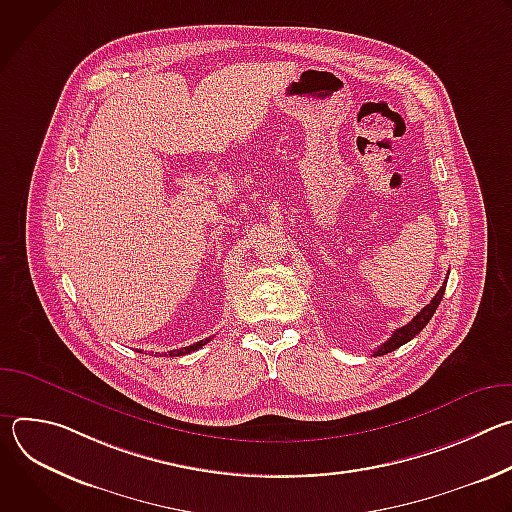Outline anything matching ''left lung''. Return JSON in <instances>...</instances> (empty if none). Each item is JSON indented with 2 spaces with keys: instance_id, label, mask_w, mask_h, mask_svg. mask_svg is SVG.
I'll return each mask as SVG.
<instances>
[{
  "instance_id": "obj_1",
  "label": "left lung",
  "mask_w": 512,
  "mask_h": 512,
  "mask_svg": "<svg viewBox=\"0 0 512 512\" xmlns=\"http://www.w3.org/2000/svg\"><path fill=\"white\" fill-rule=\"evenodd\" d=\"M444 291H446V283H444L440 289H437V294L433 296V300H431L409 324H405V326H401L399 330H395L393 336L373 352V356H383V354L393 352L395 348L407 344L409 340H413V338L427 326V322L431 320V316H433V312L437 310V306H440V302H442V298H444Z\"/></svg>"
}]
</instances>
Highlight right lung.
<instances>
[{
  "mask_svg": "<svg viewBox=\"0 0 512 512\" xmlns=\"http://www.w3.org/2000/svg\"><path fill=\"white\" fill-rule=\"evenodd\" d=\"M206 342H210V338H204V340H200V342H196V344H190V346H184V348H180V350H170L168 354H170V356H182V354H190V352H194V350L202 348Z\"/></svg>",
  "mask_w": 512,
  "mask_h": 512,
  "instance_id": "add662e5",
  "label": "right lung"
}]
</instances>
